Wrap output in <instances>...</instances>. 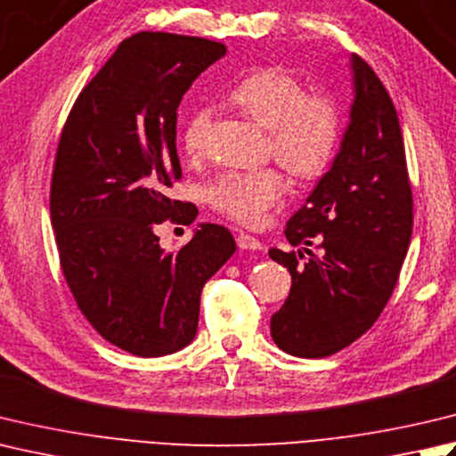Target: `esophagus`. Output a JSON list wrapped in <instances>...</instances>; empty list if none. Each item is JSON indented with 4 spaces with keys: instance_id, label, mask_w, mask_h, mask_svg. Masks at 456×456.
<instances>
[{
    "instance_id": "34e87169",
    "label": "esophagus",
    "mask_w": 456,
    "mask_h": 456,
    "mask_svg": "<svg viewBox=\"0 0 456 456\" xmlns=\"http://www.w3.org/2000/svg\"><path fill=\"white\" fill-rule=\"evenodd\" d=\"M237 247L243 248V251H261L263 243L258 239H255L253 235L248 233H239L237 237Z\"/></svg>"
}]
</instances>
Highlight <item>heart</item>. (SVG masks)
Masks as SVG:
<instances>
[{
    "mask_svg": "<svg viewBox=\"0 0 456 456\" xmlns=\"http://www.w3.org/2000/svg\"><path fill=\"white\" fill-rule=\"evenodd\" d=\"M231 102L258 126L269 130V151L297 177H316L334 158L340 140V110L332 96L308 94L298 77L281 67H265L231 91ZM211 106H198L182 126V146L190 158H201L213 128ZM287 183L273 167L229 172L209 187V201L223 216L247 227L261 225Z\"/></svg>",
    "mask_w": 456,
    "mask_h": 456,
    "instance_id": "obj_1",
    "label": "heart"
}]
</instances>
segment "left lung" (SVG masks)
Instances as JSON below:
<instances>
[{"instance_id": "8db88e82", "label": "left lung", "mask_w": 456, "mask_h": 456, "mask_svg": "<svg viewBox=\"0 0 456 456\" xmlns=\"http://www.w3.org/2000/svg\"><path fill=\"white\" fill-rule=\"evenodd\" d=\"M350 122L340 150L305 205L289 219L292 245L320 239V256L273 247L292 276L271 336L297 358H326L368 332L394 292L413 227L403 136L395 106L368 62L350 55Z\"/></svg>"}]
</instances>
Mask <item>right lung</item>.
<instances>
[{
	"instance_id": "1",
	"label": "right lung",
	"mask_w": 456,
	"mask_h": 456,
	"mask_svg": "<svg viewBox=\"0 0 456 456\" xmlns=\"http://www.w3.org/2000/svg\"><path fill=\"white\" fill-rule=\"evenodd\" d=\"M225 53L201 37L132 35L83 88L61 134L51 225L62 274L96 332L138 358L193 340L203 284L237 248L216 223H200L177 253H166L156 235L166 219L187 225L198 217L166 195L182 177L177 106Z\"/></svg>"
}]
</instances>
